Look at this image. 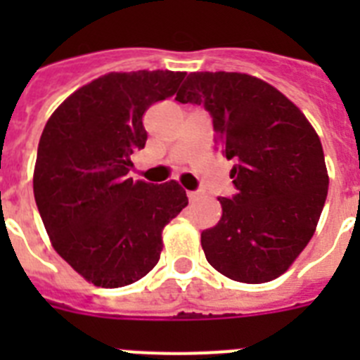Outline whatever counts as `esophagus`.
<instances>
[{"label": "esophagus", "instance_id": "esophagus-1", "mask_svg": "<svg viewBox=\"0 0 360 360\" xmlns=\"http://www.w3.org/2000/svg\"><path fill=\"white\" fill-rule=\"evenodd\" d=\"M202 196H203L202 191H189V193H187V198H189V202H198Z\"/></svg>", "mask_w": 360, "mask_h": 360}]
</instances>
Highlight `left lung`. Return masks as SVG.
<instances>
[{
    "mask_svg": "<svg viewBox=\"0 0 360 360\" xmlns=\"http://www.w3.org/2000/svg\"><path fill=\"white\" fill-rule=\"evenodd\" d=\"M176 101L211 113L216 144L234 160L238 195L218 198L221 218L202 232L207 262L240 283L279 278L314 236L328 195L319 135L290 98L249 73H189Z\"/></svg>",
    "mask_w": 360,
    "mask_h": 360,
    "instance_id": "1",
    "label": "left lung"
}]
</instances>
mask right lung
Here are the masks:
<instances>
[{"instance_id":"obj_1","label":"right lung","mask_w":360,"mask_h":360,"mask_svg":"<svg viewBox=\"0 0 360 360\" xmlns=\"http://www.w3.org/2000/svg\"><path fill=\"white\" fill-rule=\"evenodd\" d=\"M186 72H111L73 91L43 129L34 196L56 252L95 287L144 278L160 259L162 231L187 205L174 180L129 178L144 149L142 117L176 94Z\"/></svg>"}]
</instances>
